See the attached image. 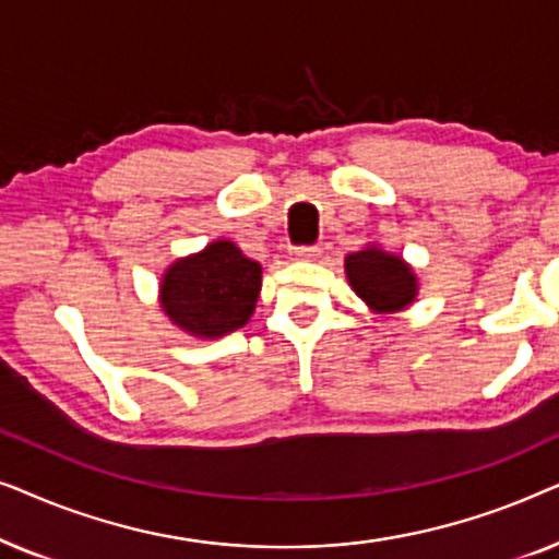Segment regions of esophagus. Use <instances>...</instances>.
<instances>
[{"label": "esophagus", "mask_w": 559, "mask_h": 559, "mask_svg": "<svg viewBox=\"0 0 559 559\" xmlns=\"http://www.w3.org/2000/svg\"><path fill=\"white\" fill-rule=\"evenodd\" d=\"M293 257L300 259V262H312V259L320 257V249L318 247H295Z\"/></svg>", "instance_id": "obj_1"}]
</instances>
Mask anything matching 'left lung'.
<instances>
[{
  "label": "left lung",
  "mask_w": 559,
  "mask_h": 559,
  "mask_svg": "<svg viewBox=\"0 0 559 559\" xmlns=\"http://www.w3.org/2000/svg\"><path fill=\"white\" fill-rule=\"evenodd\" d=\"M346 277L373 312H400L417 297V274L402 257L377 243L346 257Z\"/></svg>",
  "instance_id": "1"
}]
</instances>
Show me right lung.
<instances>
[{
    "mask_svg": "<svg viewBox=\"0 0 559 559\" xmlns=\"http://www.w3.org/2000/svg\"><path fill=\"white\" fill-rule=\"evenodd\" d=\"M262 289V266L234 241L218 239L170 264L159 282V305L180 331L221 338L249 323Z\"/></svg>",
    "mask_w": 559,
    "mask_h": 559,
    "instance_id": "add662e5",
    "label": "right lung"
}]
</instances>
